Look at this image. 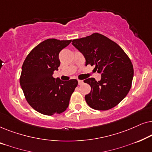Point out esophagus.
Masks as SVG:
<instances>
[{
    "instance_id": "esophagus-1",
    "label": "esophagus",
    "mask_w": 152,
    "mask_h": 152,
    "mask_svg": "<svg viewBox=\"0 0 152 152\" xmlns=\"http://www.w3.org/2000/svg\"><path fill=\"white\" fill-rule=\"evenodd\" d=\"M83 83H84V81H83V80H78V84H79V85L82 84Z\"/></svg>"
}]
</instances>
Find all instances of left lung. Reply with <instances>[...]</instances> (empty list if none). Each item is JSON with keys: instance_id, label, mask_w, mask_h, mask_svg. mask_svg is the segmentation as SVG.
<instances>
[{"instance_id": "8db88e82", "label": "left lung", "mask_w": 152, "mask_h": 152, "mask_svg": "<svg viewBox=\"0 0 152 152\" xmlns=\"http://www.w3.org/2000/svg\"><path fill=\"white\" fill-rule=\"evenodd\" d=\"M72 44L84 56L86 66L95 65L101 74L98 82L93 77L84 80L91 87L85 95L88 105L99 111L118 105L132 87L134 68L129 57L120 45L99 33L74 39Z\"/></svg>"}]
</instances>
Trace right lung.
<instances>
[{
	"instance_id": "right-lung-1",
	"label": "right lung",
	"mask_w": 152,
	"mask_h": 152,
	"mask_svg": "<svg viewBox=\"0 0 152 152\" xmlns=\"http://www.w3.org/2000/svg\"><path fill=\"white\" fill-rule=\"evenodd\" d=\"M71 41L46 39L31 50L23 64L20 84L25 97L33 109L43 115L66 111L78 84L77 80L64 82L53 76L60 65V51Z\"/></svg>"
}]
</instances>
